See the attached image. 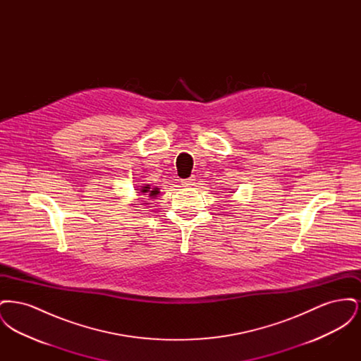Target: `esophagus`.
I'll return each mask as SVG.
<instances>
[{
  "label": "esophagus",
  "instance_id": "esophagus-1",
  "mask_svg": "<svg viewBox=\"0 0 361 361\" xmlns=\"http://www.w3.org/2000/svg\"><path fill=\"white\" fill-rule=\"evenodd\" d=\"M195 181H196L195 177H189V178L183 180L181 184H183V187H192V185H195Z\"/></svg>",
  "mask_w": 361,
  "mask_h": 361
}]
</instances>
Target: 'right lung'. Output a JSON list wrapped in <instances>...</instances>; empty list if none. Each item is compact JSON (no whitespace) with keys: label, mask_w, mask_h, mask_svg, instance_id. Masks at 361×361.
<instances>
[{"label":"right lung","mask_w":361,"mask_h":361,"mask_svg":"<svg viewBox=\"0 0 361 361\" xmlns=\"http://www.w3.org/2000/svg\"><path fill=\"white\" fill-rule=\"evenodd\" d=\"M135 190H139L137 193H142V195H149V197H152V199H155L157 195L159 193V188L152 187L150 184H145L143 187H140V189H135ZM143 204H147V203H143Z\"/></svg>","instance_id":"add662e5"}]
</instances>
